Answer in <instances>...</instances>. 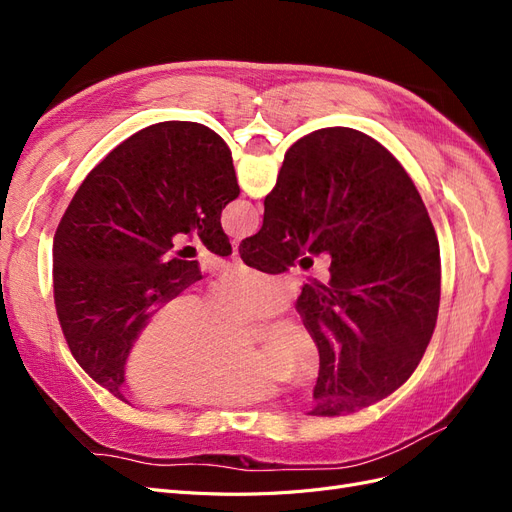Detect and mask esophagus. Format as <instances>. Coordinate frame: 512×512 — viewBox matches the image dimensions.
<instances>
[{"label":"esophagus","instance_id":"obj_1","mask_svg":"<svg viewBox=\"0 0 512 512\" xmlns=\"http://www.w3.org/2000/svg\"><path fill=\"white\" fill-rule=\"evenodd\" d=\"M232 262H237V265H239V262H241V256H239V250H237V245H232Z\"/></svg>","mask_w":512,"mask_h":512}]
</instances>
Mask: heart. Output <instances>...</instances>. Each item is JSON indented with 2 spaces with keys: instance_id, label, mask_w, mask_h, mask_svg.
Listing matches in <instances>:
<instances>
[{
  "instance_id": "obj_1",
  "label": "heart",
  "mask_w": 512,
  "mask_h": 512,
  "mask_svg": "<svg viewBox=\"0 0 512 512\" xmlns=\"http://www.w3.org/2000/svg\"><path fill=\"white\" fill-rule=\"evenodd\" d=\"M290 286L277 275L232 269L205 301L192 292L160 305L126 356V384L149 406L241 408L277 395L284 378H312L320 363L314 335L292 316L269 322L258 348L245 344L243 322L288 303Z\"/></svg>"
}]
</instances>
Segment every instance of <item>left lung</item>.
<instances>
[{"label": "left lung", "mask_w": 512, "mask_h": 512, "mask_svg": "<svg viewBox=\"0 0 512 512\" xmlns=\"http://www.w3.org/2000/svg\"><path fill=\"white\" fill-rule=\"evenodd\" d=\"M239 196L230 149L192 121L132 134L91 170L53 239V292L72 356L121 399L123 365L149 316L200 280L173 237L228 256L222 209Z\"/></svg>", "instance_id": "left-lung-1"}]
</instances>
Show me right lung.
Listing matches in <instances>:
<instances>
[{
	"instance_id": "add662e5",
	"label": "right lung",
	"mask_w": 512,
	"mask_h": 512,
	"mask_svg": "<svg viewBox=\"0 0 512 512\" xmlns=\"http://www.w3.org/2000/svg\"><path fill=\"white\" fill-rule=\"evenodd\" d=\"M303 250L331 256L329 280L297 299L320 352L309 414L359 412L414 374L440 307L436 230L404 166L371 136L324 128L286 151L262 228L239 254L282 273Z\"/></svg>"
}]
</instances>
